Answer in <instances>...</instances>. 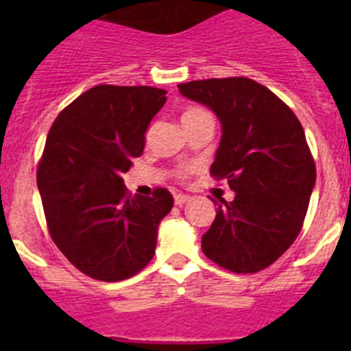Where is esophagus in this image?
Instances as JSON below:
<instances>
[{"label":"esophagus","mask_w":351,"mask_h":351,"mask_svg":"<svg viewBox=\"0 0 351 351\" xmlns=\"http://www.w3.org/2000/svg\"><path fill=\"white\" fill-rule=\"evenodd\" d=\"M173 200H176V206H184L186 202H190V197H188V195L179 193V195H176V197H173Z\"/></svg>","instance_id":"esophagus-1"}]
</instances>
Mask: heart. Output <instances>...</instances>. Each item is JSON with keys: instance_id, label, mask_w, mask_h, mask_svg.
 I'll list each match as a JSON object with an SVG mask.
<instances>
[{"instance_id": "heart-1", "label": "heart", "mask_w": 351, "mask_h": 351, "mask_svg": "<svg viewBox=\"0 0 351 351\" xmlns=\"http://www.w3.org/2000/svg\"><path fill=\"white\" fill-rule=\"evenodd\" d=\"M202 112H206V110H204V108H198V107H191V108H188V110H186L184 114H182V119H188V117H193V116H198V114H202Z\"/></svg>"}]
</instances>
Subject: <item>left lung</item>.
<instances>
[{"label": "left lung", "instance_id": "left-lung-1", "mask_svg": "<svg viewBox=\"0 0 351 351\" xmlns=\"http://www.w3.org/2000/svg\"><path fill=\"white\" fill-rule=\"evenodd\" d=\"M178 88L218 116L221 141L210 173L235 193L232 202H216V218L202 235L204 255L237 274L262 271L293 244L315 188L302 125L274 93L246 77Z\"/></svg>", "mask_w": 351, "mask_h": 351}]
</instances>
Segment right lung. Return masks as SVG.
<instances>
[{
	"instance_id": "add662e5",
	"label": "right lung",
	"mask_w": 351,
	"mask_h": 351,
	"mask_svg": "<svg viewBox=\"0 0 351 351\" xmlns=\"http://www.w3.org/2000/svg\"><path fill=\"white\" fill-rule=\"evenodd\" d=\"M149 86H95L71 101L47 135L36 172L52 241L80 272L128 280L151 262L173 198L165 188L132 197L123 173L167 101Z\"/></svg>"
}]
</instances>
